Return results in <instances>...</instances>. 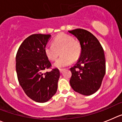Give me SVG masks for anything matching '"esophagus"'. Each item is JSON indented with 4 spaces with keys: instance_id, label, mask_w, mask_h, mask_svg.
Instances as JSON below:
<instances>
[{
    "instance_id": "obj_1",
    "label": "esophagus",
    "mask_w": 122,
    "mask_h": 122,
    "mask_svg": "<svg viewBox=\"0 0 122 122\" xmlns=\"http://www.w3.org/2000/svg\"><path fill=\"white\" fill-rule=\"evenodd\" d=\"M64 69H60V73H62V72H63V71H64Z\"/></svg>"
}]
</instances>
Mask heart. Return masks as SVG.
<instances>
[{
  "mask_svg": "<svg viewBox=\"0 0 122 122\" xmlns=\"http://www.w3.org/2000/svg\"><path fill=\"white\" fill-rule=\"evenodd\" d=\"M61 56L54 64L55 68L65 67L71 65L73 61L80 57L81 48L80 44L71 35L60 34L53 41L52 45H47L44 48V53L50 61L56 60L59 55Z\"/></svg>",
  "mask_w": 122,
  "mask_h": 122,
  "instance_id": "obj_1",
  "label": "heart"
}]
</instances>
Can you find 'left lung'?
I'll list each match as a JSON object with an SVG mask.
<instances>
[{
  "mask_svg": "<svg viewBox=\"0 0 122 122\" xmlns=\"http://www.w3.org/2000/svg\"><path fill=\"white\" fill-rule=\"evenodd\" d=\"M78 40L81 48L80 58L71 71L70 84L75 92L90 95L99 89L106 73L104 50L98 40L86 30L69 31Z\"/></svg>",
  "mask_w": 122,
  "mask_h": 122,
  "instance_id": "8db88e82",
  "label": "left lung"
}]
</instances>
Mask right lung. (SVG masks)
I'll use <instances>...</instances> for the list:
<instances>
[{"mask_svg": "<svg viewBox=\"0 0 122 122\" xmlns=\"http://www.w3.org/2000/svg\"><path fill=\"white\" fill-rule=\"evenodd\" d=\"M50 35L34 34L24 41L16 56L19 83L26 95L38 103L49 101L56 94L60 71L54 69L44 73L51 63L44 53Z\"/></svg>", "mask_w": 122, "mask_h": 122, "instance_id": "obj_1", "label": "right lung"}]
</instances>
